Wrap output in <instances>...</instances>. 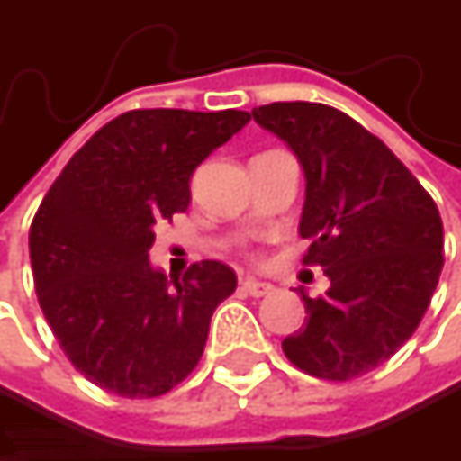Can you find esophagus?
I'll use <instances>...</instances> for the list:
<instances>
[{
  "label": "esophagus",
  "mask_w": 461,
  "mask_h": 461,
  "mask_svg": "<svg viewBox=\"0 0 461 461\" xmlns=\"http://www.w3.org/2000/svg\"><path fill=\"white\" fill-rule=\"evenodd\" d=\"M242 291L250 294V296H269L275 291L272 283H261V280H253V277H245L242 280Z\"/></svg>",
  "instance_id": "34e87169"
}]
</instances>
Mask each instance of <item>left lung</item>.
Segmentation results:
<instances>
[{"label": "left lung", "mask_w": 461, "mask_h": 461, "mask_svg": "<svg viewBox=\"0 0 461 461\" xmlns=\"http://www.w3.org/2000/svg\"><path fill=\"white\" fill-rule=\"evenodd\" d=\"M253 120L288 143L307 181L299 234L304 264L330 288L310 299L285 357L330 382L390 360L421 322L443 269V221L411 170L363 125L325 104H269Z\"/></svg>", "instance_id": "obj_1"}]
</instances>
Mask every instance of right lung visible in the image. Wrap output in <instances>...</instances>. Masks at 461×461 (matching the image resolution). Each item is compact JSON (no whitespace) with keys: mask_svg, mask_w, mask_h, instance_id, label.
Here are the masks:
<instances>
[{"mask_svg":"<svg viewBox=\"0 0 461 461\" xmlns=\"http://www.w3.org/2000/svg\"><path fill=\"white\" fill-rule=\"evenodd\" d=\"M248 120L237 109L120 114L45 194L29 231L40 307L66 357L101 390L157 398L200 363L237 275L200 261L173 280L151 267L149 248L157 224L186 211L197 165Z\"/></svg>","mask_w":461,"mask_h":461,"instance_id":"1","label":"right lung"}]
</instances>
